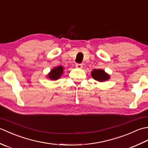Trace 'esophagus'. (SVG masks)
<instances>
[{
    "label": "esophagus",
    "instance_id": "1",
    "mask_svg": "<svg viewBox=\"0 0 148 148\" xmlns=\"http://www.w3.org/2000/svg\"><path fill=\"white\" fill-rule=\"evenodd\" d=\"M76 67L78 69H81L83 67V64H76Z\"/></svg>",
    "mask_w": 148,
    "mask_h": 148
}]
</instances>
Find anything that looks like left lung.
I'll return each mask as SVG.
<instances>
[{
	"instance_id": "8db88e82",
	"label": "left lung",
	"mask_w": 148,
	"mask_h": 148,
	"mask_svg": "<svg viewBox=\"0 0 148 148\" xmlns=\"http://www.w3.org/2000/svg\"><path fill=\"white\" fill-rule=\"evenodd\" d=\"M92 76L94 79L100 81V82L108 80L109 78V75L101 69H94L92 72Z\"/></svg>"
}]
</instances>
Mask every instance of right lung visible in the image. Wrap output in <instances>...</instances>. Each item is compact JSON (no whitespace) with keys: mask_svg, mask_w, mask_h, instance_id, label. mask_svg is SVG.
Listing matches in <instances>:
<instances>
[{"mask_svg":"<svg viewBox=\"0 0 148 148\" xmlns=\"http://www.w3.org/2000/svg\"><path fill=\"white\" fill-rule=\"evenodd\" d=\"M63 71H64V69H63L62 66L55 67L51 71L50 73H49V78H50L51 80L58 79L61 77V75L63 73Z\"/></svg>","mask_w":148,"mask_h":148,"instance_id":"obj_1","label":"right lung"}]
</instances>
